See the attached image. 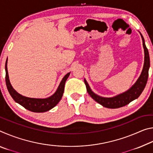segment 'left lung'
Wrapping results in <instances>:
<instances>
[{
    "label": "left lung",
    "mask_w": 153,
    "mask_h": 153,
    "mask_svg": "<svg viewBox=\"0 0 153 153\" xmlns=\"http://www.w3.org/2000/svg\"><path fill=\"white\" fill-rule=\"evenodd\" d=\"M140 36L142 40V45H143L144 51V66L142 69V73L140 76L137 79L132 86L128 89L127 91L124 92L121 94L116 95L113 97H102L98 95L92 91L90 88V86L88 84L86 79H84V83L86 84L87 92H88L90 97L94 99L96 102L99 103L100 105L107 108H117L120 107H122L126 106L129 102L133 101L134 100L138 98L141 93L143 91L145 86H146L147 80L149 77V69L150 67V57L149 51L147 49L146 45H145L144 39L142 36V33Z\"/></svg>",
    "instance_id": "1"
}]
</instances>
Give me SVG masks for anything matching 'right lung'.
<instances>
[{
	"instance_id": "right-lung-1",
	"label": "right lung",
	"mask_w": 153,
	"mask_h": 153,
	"mask_svg": "<svg viewBox=\"0 0 153 153\" xmlns=\"http://www.w3.org/2000/svg\"><path fill=\"white\" fill-rule=\"evenodd\" d=\"M5 71H6L5 81H6L7 89H8V91L9 94H11V97L18 104L21 105L26 109L35 113L46 112V111H48L53 107H55L58 104L61 100L62 97H63L65 84V82L67 81L69 75H70V72H69L63 77L56 92L53 95H51V97L45 98H36L24 97V96L19 94L13 88L11 83H10L8 70H7V59L6 61V63H5Z\"/></svg>"
}]
</instances>
